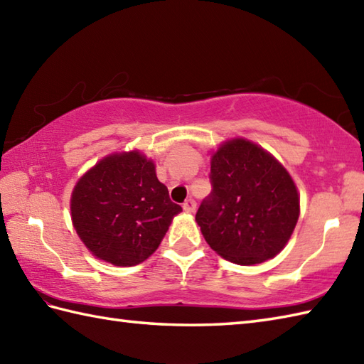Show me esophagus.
I'll list each match as a JSON object with an SVG mask.
<instances>
[{
    "mask_svg": "<svg viewBox=\"0 0 364 364\" xmlns=\"http://www.w3.org/2000/svg\"><path fill=\"white\" fill-rule=\"evenodd\" d=\"M196 208H197V203H196V200H192V198H189V200H186V202L183 203V210L186 211V213H194L196 211Z\"/></svg>",
    "mask_w": 364,
    "mask_h": 364,
    "instance_id": "esophagus-1",
    "label": "esophagus"
}]
</instances>
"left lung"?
Here are the masks:
<instances>
[{
	"instance_id": "left-lung-1",
	"label": "left lung",
	"mask_w": 364,
	"mask_h": 364,
	"mask_svg": "<svg viewBox=\"0 0 364 364\" xmlns=\"http://www.w3.org/2000/svg\"><path fill=\"white\" fill-rule=\"evenodd\" d=\"M213 192L196 222L205 241L239 266L275 258L300 215V196L274 154L244 137L223 141L211 154Z\"/></svg>"
}]
</instances>
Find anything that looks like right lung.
I'll return each mask as SVG.
<instances>
[{"label":"right lung","instance_id":"obj_1","mask_svg":"<svg viewBox=\"0 0 364 364\" xmlns=\"http://www.w3.org/2000/svg\"><path fill=\"white\" fill-rule=\"evenodd\" d=\"M183 210L139 150L114 151L90 167L72 191L73 228L95 258L112 266L141 264L156 252Z\"/></svg>","mask_w":364,"mask_h":364}]
</instances>
